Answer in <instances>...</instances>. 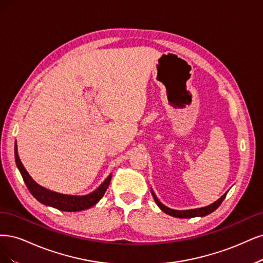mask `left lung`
<instances>
[{"label":"left lung","mask_w":263,"mask_h":263,"mask_svg":"<svg viewBox=\"0 0 263 263\" xmlns=\"http://www.w3.org/2000/svg\"><path fill=\"white\" fill-rule=\"evenodd\" d=\"M151 192H152V194H153V198L155 200V203L158 205V208L164 212V213L171 215V216H174V217L191 218V217H203V216H205V215L212 213V212H214L219 205H221V203L224 201V199H225L228 191L226 193H224L223 196L219 198L218 200H216L215 202L212 203V204L206 205V206H203V208L191 209V210H174V209L168 208V206L164 205L163 203L157 199L156 194L154 193V191H153V189H152V188H151Z\"/></svg>","instance_id":"8db88e82"}]
</instances>
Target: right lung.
Returning <instances> with one entry per match:
<instances>
[{
	"instance_id": "right-lung-1",
	"label": "right lung",
	"mask_w": 263,
	"mask_h": 263,
	"mask_svg": "<svg viewBox=\"0 0 263 263\" xmlns=\"http://www.w3.org/2000/svg\"><path fill=\"white\" fill-rule=\"evenodd\" d=\"M14 153H15L16 165H17V168L21 172L23 179L25 183H26L27 188L33 196V198L37 199L40 203H42V204L58 209L60 211L79 212L83 210H87L92 205H95L96 203H98L99 200L104 197V194L110 183V180H111L112 174H110L106 178L105 181L101 183L96 190H94L88 194H85V196H71V194L59 193L42 187V185L38 184L35 180L32 179L21 162L18 152H17V144L16 143L14 147Z\"/></svg>"
}]
</instances>
